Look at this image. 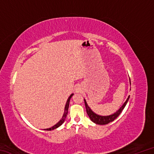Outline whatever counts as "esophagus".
<instances>
[{
	"label": "esophagus",
	"instance_id": "esophagus-1",
	"mask_svg": "<svg viewBox=\"0 0 154 154\" xmlns=\"http://www.w3.org/2000/svg\"><path fill=\"white\" fill-rule=\"evenodd\" d=\"M76 91H77V92H79V91H80V90L79 89V88H77V89L76 90Z\"/></svg>",
	"mask_w": 154,
	"mask_h": 154
}]
</instances>
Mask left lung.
I'll return each mask as SVG.
<instances>
[{"label": "left lung", "instance_id": "8db88e82", "mask_svg": "<svg viewBox=\"0 0 154 154\" xmlns=\"http://www.w3.org/2000/svg\"><path fill=\"white\" fill-rule=\"evenodd\" d=\"M129 98H130V96H128V97L127 100H126V102H125L124 103V105L119 109V110H118V111H116V113H114L113 114L110 115V116H99V115H97L96 113H95L94 112H93L92 111V109L89 107V106L88 105V104L85 99H84V102H85V108H86L87 113L91 120H92L94 123H95L96 124L105 125V124L110 123V122H111L114 121L115 119L118 118V117L119 116V114L121 113V112L123 111V109H124L125 106H126L128 101V100H129Z\"/></svg>", "mask_w": 154, "mask_h": 154}]
</instances>
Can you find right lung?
<instances>
[{"label":"right lung","mask_w":154,"mask_h":154,"mask_svg":"<svg viewBox=\"0 0 154 154\" xmlns=\"http://www.w3.org/2000/svg\"><path fill=\"white\" fill-rule=\"evenodd\" d=\"M73 95V94H72L69 96V98H68V100L66 101V105H65V107H64V114H63V116H62V119L60 120L58 123H57L56 125H54V126H52L51 128H47L45 129V130H54L57 128H58L59 126H60L61 125L64 123V122L65 120V119L66 118V116L68 114V110H69V103H70V100H71V98Z\"/></svg>","instance_id":"obj_1"}]
</instances>
